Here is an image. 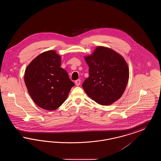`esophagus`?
<instances>
[{
    "label": "esophagus",
    "mask_w": 161,
    "mask_h": 161,
    "mask_svg": "<svg viewBox=\"0 0 161 161\" xmlns=\"http://www.w3.org/2000/svg\"><path fill=\"white\" fill-rule=\"evenodd\" d=\"M75 84L77 85V86H80V83H81V80H80V79H78V80H77L75 81Z\"/></svg>",
    "instance_id": "obj_1"
}]
</instances>
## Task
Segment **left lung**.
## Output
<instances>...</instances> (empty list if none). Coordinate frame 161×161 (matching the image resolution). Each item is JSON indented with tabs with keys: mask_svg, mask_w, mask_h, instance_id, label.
Listing matches in <instances>:
<instances>
[{
	"mask_svg": "<svg viewBox=\"0 0 161 161\" xmlns=\"http://www.w3.org/2000/svg\"><path fill=\"white\" fill-rule=\"evenodd\" d=\"M84 59L89 68V77L82 85L86 94L101 105H110L119 100L129 78L128 65L123 57L110 48L98 46Z\"/></svg>",
	"mask_w": 161,
	"mask_h": 161,
	"instance_id": "8db88e82",
	"label": "left lung"
}]
</instances>
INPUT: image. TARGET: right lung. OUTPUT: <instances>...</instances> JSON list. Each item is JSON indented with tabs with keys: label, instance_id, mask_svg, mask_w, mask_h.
<instances>
[{
	"label": "right lung",
	"instance_id": "add662e5",
	"mask_svg": "<svg viewBox=\"0 0 161 161\" xmlns=\"http://www.w3.org/2000/svg\"><path fill=\"white\" fill-rule=\"evenodd\" d=\"M60 66L61 57L51 50L38 55L27 66L25 83L38 107L47 110H56L66 100L75 86Z\"/></svg>",
	"mask_w": 161,
	"mask_h": 161
}]
</instances>
